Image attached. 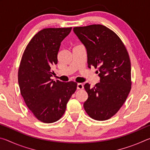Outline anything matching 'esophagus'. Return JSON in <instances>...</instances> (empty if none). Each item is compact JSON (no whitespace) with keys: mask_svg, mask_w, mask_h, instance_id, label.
<instances>
[{"mask_svg":"<svg viewBox=\"0 0 150 150\" xmlns=\"http://www.w3.org/2000/svg\"><path fill=\"white\" fill-rule=\"evenodd\" d=\"M77 89L81 90V89H83V88H84V87H83V85L82 84V83H78L77 86Z\"/></svg>","mask_w":150,"mask_h":150,"instance_id":"1","label":"esophagus"}]
</instances>
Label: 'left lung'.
Listing matches in <instances>:
<instances>
[{
  "instance_id": "obj_1",
  "label": "left lung",
  "mask_w": 150,
  "mask_h": 150,
  "mask_svg": "<svg viewBox=\"0 0 150 150\" xmlns=\"http://www.w3.org/2000/svg\"><path fill=\"white\" fill-rule=\"evenodd\" d=\"M73 31L87 49L88 68H97L100 77L93 88L84 85L88 98L83 106L94 120H108L120 110L131 89L128 51L118 35L103 25L75 27Z\"/></svg>"
}]
</instances>
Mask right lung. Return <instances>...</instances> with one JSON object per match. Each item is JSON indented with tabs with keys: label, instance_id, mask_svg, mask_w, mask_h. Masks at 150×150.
Listing matches in <instances>:
<instances>
[{
	"label": "right lung",
	"instance_id": "right-lung-1",
	"mask_svg": "<svg viewBox=\"0 0 150 150\" xmlns=\"http://www.w3.org/2000/svg\"><path fill=\"white\" fill-rule=\"evenodd\" d=\"M72 28H44L30 40L20 61L18 79L20 93L33 115L44 123H53L64 115L77 89L74 81H52L61 42Z\"/></svg>",
	"mask_w": 150,
	"mask_h": 150
}]
</instances>
